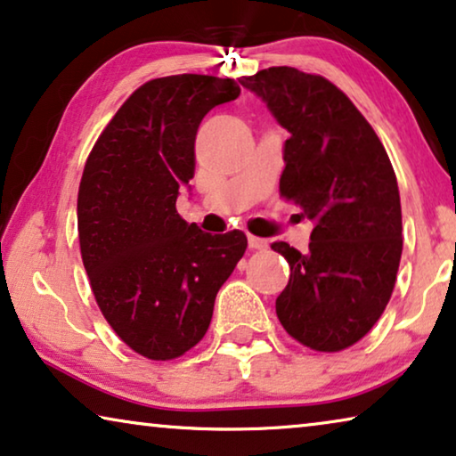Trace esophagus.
<instances>
[{
  "mask_svg": "<svg viewBox=\"0 0 456 456\" xmlns=\"http://www.w3.org/2000/svg\"><path fill=\"white\" fill-rule=\"evenodd\" d=\"M267 240L259 239V236H248V248H265Z\"/></svg>",
  "mask_w": 456,
  "mask_h": 456,
  "instance_id": "1",
  "label": "esophagus"
}]
</instances>
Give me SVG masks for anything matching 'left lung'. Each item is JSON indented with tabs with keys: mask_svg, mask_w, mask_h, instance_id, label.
Instances as JSON below:
<instances>
[{
	"mask_svg": "<svg viewBox=\"0 0 456 456\" xmlns=\"http://www.w3.org/2000/svg\"><path fill=\"white\" fill-rule=\"evenodd\" d=\"M240 85L290 133L280 192L314 222L307 253L272 242L290 265L278 320L314 351H342L384 314L401 264V195L388 153L351 99L323 77L273 66Z\"/></svg>",
	"mask_w": 456,
	"mask_h": 456,
	"instance_id": "1",
	"label": "left lung"
}]
</instances>
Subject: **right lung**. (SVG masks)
<instances>
[{
	"mask_svg": "<svg viewBox=\"0 0 456 456\" xmlns=\"http://www.w3.org/2000/svg\"><path fill=\"white\" fill-rule=\"evenodd\" d=\"M232 78L176 74L130 95L99 136L78 189V240L99 309L134 353L176 359L208 332L217 290L245 255L176 211L195 174L199 124L234 102Z\"/></svg>",
	"mask_w": 456,
	"mask_h": 456,
	"instance_id": "right-lung-1",
	"label": "right lung"
}]
</instances>
